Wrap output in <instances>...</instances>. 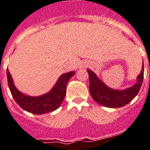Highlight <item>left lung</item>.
I'll return each mask as SVG.
<instances>
[{"mask_svg":"<svg viewBox=\"0 0 150 150\" xmlns=\"http://www.w3.org/2000/svg\"><path fill=\"white\" fill-rule=\"evenodd\" d=\"M90 80V93L99 104L110 108H119L127 105L138 94L143 80V64L142 71L137 77L134 86L124 90H115L109 88L96 76L94 73L87 70Z\"/></svg>","mask_w":150,"mask_h":150,"instance_id":"1","label":"left lung"}]
</instances>
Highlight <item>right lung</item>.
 Segmentation results:
<instances>
[{
    "label": "right lung",
    "mask_w": 150,
    "mask_h": 150,
    "mask_svg": "<svg viewBox=\"0 0 150 150\" xmlns=\"http://www.w3.org/2000/svg\"><path fill=\"white\" fill-rule=\"evenodd\" d=\"M74 74L75 72L72 71L63 74L50 92L43 96L33 97L26 96L17 90L9 70H7L8 86L16 103L24 110L38 115L54 111L60 106L66 95L67 84Z\"/></svg>",
    "instance_id": "right-lung-1"
}]
</instances>
